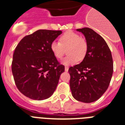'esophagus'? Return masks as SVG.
Returning a JSON list of instances; mask_svg holds the SVG:
<instances>
[{
  "mask_svg": "<svg viewBox=\"0 0 125 125\" xmlns=\"http://www.w3.org/2000/svg\"><path fill=\"white\" fill-rule=\"evenodd\" d=\"M68 70H69V67H65V71H66V72H67V71H68Z\"/></svg>",
  "mask_w": 125,
  "mask_h": 125,
  "instance_id": "esophagus-1",
  "label": "esophagus"
}]
</instances>
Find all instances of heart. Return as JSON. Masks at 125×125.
Segmentation results:
<instances>
[{
	"instance_id": "heart-1",
	"label": "heart",
	"mask_w": 125,
	"mask_h": 125,
	"mask_svg": "<svg viewBox=\"0 0 125 125\" xmlns=\"http://www.w3.org/2000/svg\"><path fill=\"white\" fill-rule=\"evenodd\" d=\"M67 50V56L62 61L65 65H73L82 60L87 51V45L85 40L80 38V36L76 32L68 31L65 32L60 38V42L54 41L51 44V50L56 58H62L65 53V49Z\"/></svg>"
}]
</instances>
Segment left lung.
I'll use <instances>...</instances> for the list:
<instances>
[{"mask_svg": "<svg viewBox=\"0 0 125 125\" xmlns=\"http://www.w3.org/2000/svg\"><path fill=\"white\" fill-rule=\"evenodd\" d=\"M85 36L87 53L80 64L69 69L70 87L76 101L90 103L106 91L112 76V53L106 42L91 28L76 29Z\"/></svg>", "mask_w": 125, "mask_h": 125, "instance_id": "left-lung-1", "label": "left lung"}]
</instances>
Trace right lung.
Here are the masks:
<instances>
[{
	"label": "right lung",
	"mask_w": 125,
	"mask_h": 125,
	"mask_svg": "<svg viewBox=\"0 0 125 125\" xmlns=\"http://www.w3.org/2000/svg\"><path fill=\"white\" fill-rule=\"evenodd\" d=\"M62 32L38 30L19 43L13 56L11 71L18 89L36 101L48 99L56 90L65 67L59 64L51 44Z\"/></svg>",
	"instance_id": "obj_1"
}]
</instances>
